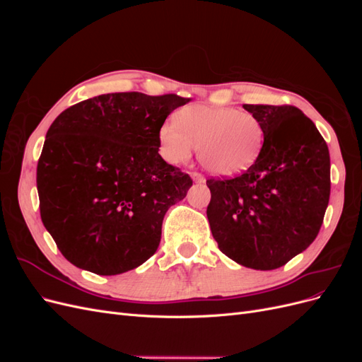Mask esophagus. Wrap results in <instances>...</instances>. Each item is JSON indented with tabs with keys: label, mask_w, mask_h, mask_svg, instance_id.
Returning <instances> with one entry per match:
<instances>
[{
	"label": "esophagus",
	"mask_w": 362,
	"mask_h": 362,
	"mask_svg": "<svg viewBox=\"0 0 362 362\" xmlns=\"http://www.w3.org/2000/svg\"><path fill=\"white\" fill-rule=\"evenodd\" d=\"M190 175H192V178H193L194 182H199V184L205 182V178H204L202 173H199V172H192Z\"/></svg>",
	"instance_id": "34e87169"
}]
</instances>
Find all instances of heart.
<instances>
[{"label":"heart","instance_id":"b5f03b06","mask_svg":"<svg viewBox=\"0 0 362 362\" xmlns=\"http://www.w3.org/2000/svg\"><path fill=\"white\" fill-rule=\"evenodd\" d=\"M264 137L259 119L233 107L190 105L177 113V120H164L158 128L160 152L169 163H185L198 146L202 166L221 177L250 168Z\"/></svg>","mask_w":362,"mask_h":362}]
</instances>
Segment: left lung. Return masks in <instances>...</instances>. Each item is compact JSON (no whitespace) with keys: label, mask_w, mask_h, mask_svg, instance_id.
<instances>
[{"label":"left lung","mask_w":362,"mask_h":362,"mask_svg":"<svg viewBox=\"0 0 362 362\" xmlns=\"http://www.w3.org/2000/svg\"><path fill=\"white\" fill-rule=\"evenodd\" d=\"M264 127V146L234 178L206 180V217L226 257L255 270L278 269L319 234L331 194L329 149L293 105L245 104Z\"/></svg>","instance_id":"obj_1"}]
</instances>
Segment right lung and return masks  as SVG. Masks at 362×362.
<instances>
[{"mask_svg":"<svg viewBox=\"0 0 362 362\" xmlns=\"http://www.w3.org/2000/svg\"><path fill=\"white\" fill-rule=\"evenodd\" d=\"M190 98L105 93L62 112L37 161L42 222L62 255L119 275L156 254L166 211L192 178L158 154V128Z\"/></svg>","mask_w":362,"mask_h":362,"instance_id":"1","label":"right lung"}]
</instances>
